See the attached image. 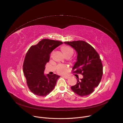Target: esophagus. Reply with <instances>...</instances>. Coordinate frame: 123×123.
Here are the masks:
<instances>
[{
	"mask_svg": "<svg viewBox=\"0 0 123 123\" xmlns=\"http://www.w3.org/2000/svg\"><path fill=\"white\" fill-rule=\"evenodd\" d=\"M63 76L66 79H69V77L68 76H67V75H63Z\"/></svg>",
	"mask_w": 123,
	"mask_h": 123,
	"instance_id": "obj_1",
	"label": "esophagus"
}]
</instances>
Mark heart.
<instances>
[{"instance_id": "1", "label": "heart", "mask_w": 123, "mask_h": 123, "mask_svg": "<svg viewBox=\"0 0 123 123\" xmlns=\"http://www.w3.org/2000/svg\"><path fill=\"white\" fill-rule=\"evenodd\" d=\"M62 49L65 55L68 54H73V49L71 47L68 46H64L62 47ZM66 70L67 68L66 66L63 65H59L58 66L57 71L58 73L60 74H63L66 72Z\"/></svg>"}]
</instances>
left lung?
I'll list each match as a JSON object with an SVG mask.
<instances>
[{"mask_svg": "<svg viewBox=\"0 0 123 123\" xmlns=\"http://www.w3.org/2000/svg\"><path fill=\"white\" fill-rule=\"evenodd\" d=\"M65 44L72 47L77 53L76 61L73 70L76 74H81L83 78L72 86V91L81 97L91 94L95 91L101 80L103 67L100 57L94 48L83 41L65 42Z\"/></svg>", "mask_w": 123, "mask_h": 123, "instance_id": "1", "label": "left lung"}]
</instances>
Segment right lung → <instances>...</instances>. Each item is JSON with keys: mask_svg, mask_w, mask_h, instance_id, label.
Listing matches in <instances>:
<instances>
[{"mask_svg": "<svg viewBox=\"0 0 123 123\" xmlns=\"http://www.w3.org/2000/svg\"><path fill=\"white\" fill-rule=\"evenodd\" d=\"M62 43L61 41L43 39L31 46L26 53L23 71L29 90L35 95L46 96L54 89L60 76L56 74H44V71L50 53Z\"/></svg>", "mask_w": 123, "mask_h": 123, "instance_id": "right-lung-1", "label": "right lung"}]
</instances>
